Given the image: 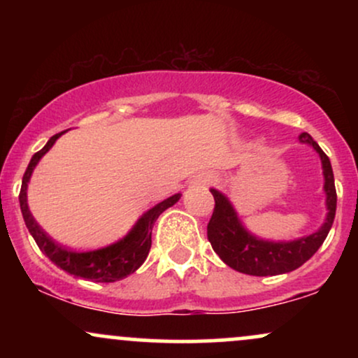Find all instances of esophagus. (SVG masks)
<instances>
[{
  "label": "esophagus",
  "instance_id": "34e87169",
  "mask_svg": "<svg viewBox=\"0 0 358 358\" xmlns=\"http://www.w3.org/2000/svg\"><path fill=\"white\" fill-rule=\"evenodd\" d=\"M213 182H215V176L210 173H203V175H199L195 180H193V185H195V187H210Z\"/></svg>",
  "mask_w": 358,
  "mask_h": 358
}]
</instances>
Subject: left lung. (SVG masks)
<instances>
[{
	"mask_svg": "<svg viewBox=\"0 0 358 358\" xmlns=\"http://www.w3.org/2000/svg\"><path fill=\"white\" fill-rule=\"evenodd\" d=\"M303 145H310L318 153L323 168V192L327 217L318 231L310 236L298 237L293 241H268L254 236L244 227L227 195L210 188L215 208L207 225V237L213 250L229 268L249 274V276H278L298 269L310 259L323 241L327 239L336 212V192L331 163L323 153L318 143L308 133L299 134Z\"/></svg>",
	"mask_w": 358,
	"mask_h": 358,
	"instance_id": "obj_1",
	"label": "left lung"
}]
</instances>
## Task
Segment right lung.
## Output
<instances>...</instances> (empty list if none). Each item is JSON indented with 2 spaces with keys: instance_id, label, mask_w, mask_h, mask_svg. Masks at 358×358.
<instances>
[{
  "instance_id": "add662e5",
  "label": "right lung",
  "mask_w": 358,
  "mask_h": 358,
  "mask_svg": "<svg viewBox=\"0 0 358 358\" xmlns=\"http://www.w3.org/2000/svg\"><path fill=\"white\" fill-rule=\"evenodd\" d=\"M64 133L65 131H62V133L55 134V136L48 139L47 145H45L38 153L31 156L30 165H28L27 171H24L22 190H20V207H22L24 224H27L28 232L31 234V237L35 239L40 250L50 259L53 264H57L60 269H64L65 273L84 279H90V281L96 282H114L119 281V279H124L126 276H129V274H133L134 271L146 261L148 252H150L151 249V231H153L156 219H158L166 208L173 207V205L180 200L182 193H175V195L168 196L166 200L156 203L153 208H150V210L143 213L136 224L133 225V229H131L122 239L114 242V244L106 245V248L96 250H89V252H73V250H67L65 248H62V245L57 244V242L53 241L38 224H36L35 217L31 215L30 208H28L27 190L35 166L38 165V162L43 158V155H47L48 151H50V148L55 145L57 139H59Z\"/></svg>"
}]
</instances>
